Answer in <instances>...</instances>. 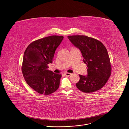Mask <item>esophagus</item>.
Returning a JSON list of instances; mask_svg holds the SVG:
<instances>
[{
	"label": "esophagus",
	"instance_id": "1",
	"mask_svg": "<svg viewBox=\"0 0 129 129\" xmlns=\"http://www.w3.org/2000/svg\"><path fill=\"white\" fill-rule=\"evenodd\" d=\"M71 75H72V74L69 73H65V75L66 76H70Z\"/></svg>",
	"mask_w": 129,
	"mask_h": 129
}]
</instances>
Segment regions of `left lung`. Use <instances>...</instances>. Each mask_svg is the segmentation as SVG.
I'll use <instances>...</instances> for the list:
<instances>
[{
    "label": "left lung",
    "instance_id": "left-lung-1",
    "mask_svg": "<svg viewBox=\"0 0 129 129\" xmlns=\"http://www.w3.org/2000/svg\"><path fill=\"white\" fill-rule=\"evenodd\" d=\"M70 41L81 51L83 62L87 64L88 75H79L76 84L78 90L91 93L101 89L111 75L112 67L107 50L103 43L86 36H69Z\"/></svg>",
    "mask_w": 129,
    "mask_h": 129
}]
</instances>
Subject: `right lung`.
I'll return each instance as SVG.
<instances>
[{"instance_id": "add662e5", "label": "right lung", "mask_w": 129, "mask_h": 129, "mask_svg": "<svg viewBox=\"0 0 129 129\" xmlns=\"http://www.w3.org/2000/svg\"><path fill=\"white\" fill-rule=\"evenodd\" d=\"M64 37L52 36L30 43L23 56L22 72L27 84L38 93L49 95L59 86L60 74H54L48 69L52 63L55 51Z\"/></svg>"}]
</instances>
